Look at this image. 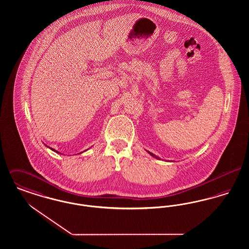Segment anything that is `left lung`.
Listing matches in <instances>:
<instances>
[{"mask_svg":"<svg viewBox=\"0 0 249 249\" xmlns=\"http://www.w3.org/2000/svg\"><path fill=\"white\" fill-rule=\"evenodd\" d=\"M147 152H148V153H149V154L151 155V156H152V157H154V158H156V159H159V160H160V158H159V157H157V156H155V155L153 154V153H151V152H149V151H147Z\"/></svg>","mask_w":249,"mask_h":249,"instance_id":"8db88e82","label":"left lung"}]
</instances>
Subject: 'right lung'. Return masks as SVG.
<instances>
[{
  "label": "right lung",
  "mask_w": 249,
  "mask_h": 249,
  "mask_svg": "<svg viewBox=\"0 0 249 249\" xmlns=\"http://www.w3.org/2000/svg\"><path fill=\"white\" fill-rule=\"evenodd\" d=\"M50 149H51V148H50ZM51 150H53V151H55V152H57V153H59V152H58V151H56L55 149H51ZM59 154H60V153H59Z\"/></svg>",
  "instance_id": "1"
}]
</instances>
